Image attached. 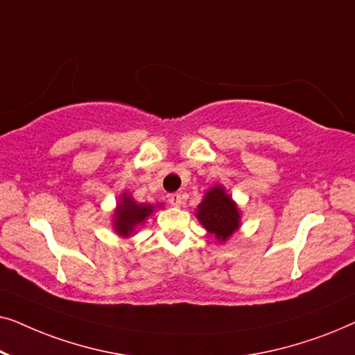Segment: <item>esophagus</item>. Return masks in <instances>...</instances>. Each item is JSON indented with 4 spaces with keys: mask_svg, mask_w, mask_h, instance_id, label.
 <instances>
[{
    "mask_svg": "<svg viewBox=\"0 0 355 355\" xmlns=\"http://www.w3.org/2000/svg\"><path fill=\"white\" fill-rule=\"evenodd\" d=\"M168 202H169V205H173V207H181V203H182L181 193H176V192L169 193Z\"/></svg>",
    "mask_w": 355,
    "mask_h": 355,
    "instance_id": "34e87169",
    "label": "esophagus"
}]
</instances>
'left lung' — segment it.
<instances>
[{"label": "left lung", "instance_id": "1", "mask_svg": "<svg viewBox=\"0 0 355 355\" xmlns=\"http://www.w3.org/2000/svg\"><path fill=\"white\" fill-rule=\"evenodd\" d=\"M196 216L202 226L221 242L230 239L241 226L239 208L220 184L203 196L202 203L197 207Z\"/></svg>", "mask_w": 355, "mask_h": 355}]
</instances>
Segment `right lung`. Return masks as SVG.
I'll return each instance as SVG.
<instances>
[{"label":"right lung","mask_w":355,"mask_h":355,"mask_svg":"<svg viewBox=\"0 0 355 355\" xmlns=\"http://www.w3.org/2000/svg\"><path fill=\"white\" fill-rule=\"evenodd\" d=\"M155 205H145V203H137L129 193H123L118 202V207L114 210L113 216V227L119 236L129 237L134 234L140 225L152 215Z\"/></svg>","instance_id":"1"}]
</instances>
